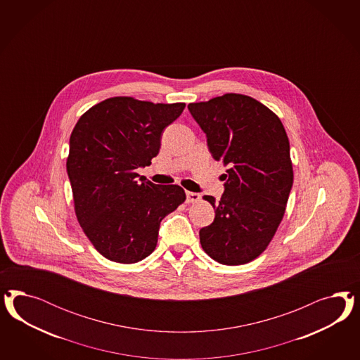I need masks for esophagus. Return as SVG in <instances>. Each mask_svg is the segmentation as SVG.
<instances>
[{
	"mask_svg": "<svg viewBox=\"0 0 360 360\" xmlns=\"http://www.w3.org/2000/svg\"><path fill=\"white\" fill-rule=\"evenodd\" d=\"M199 198H200V195H199L198 193H191V191H186V200H187L188 203H191V202H196V200H199Z\"/></svg>",
	"mask_w": 360,
	"mask_h": 360,
	"instance_id": "obj_1",
	"label": "esophagus"
}]
</instances>
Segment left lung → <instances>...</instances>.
<instances>
[{
    "instance_id": "8db88e82",
    "label": "left lung",
    "mask_w": 360,
    "mask_h": 360,
    "mask_svg": "<svg viewBox=\"0 0 360 360\" xmlns=\"http://www.w3.org/2000/svg\"><path fill=\"white\" fill-rule=\"evenodd\" d=\"M205 131L208 150L229 165L214 221L199 231L210 257L224 265L256 259L283 220L293 186L290 146L283 122L255 98L227 94L187 105Z\"/></svg>"
}]
</instances>
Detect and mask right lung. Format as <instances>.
Returning a JSON list of instances; mask_svg holds the SVG:
<instances>
[{"label":"right lung","mask_w":360,"mask_h":360,"mask_svg":"<svg viewBox=\"0 0 360 360\" xmlns=\"http://www.w3.org/2000/svg\"><path fill=\"white\" fill-rule=\"evenodd\" d=\"M185 103L110 98L79 119L70 137L67 174L77 218L105 259L133 264L155 248L161 220L185 202L176 185H154L136 173L152 164L165 128Z\"/></svg>","instance_id":"obj_1"}]
</instances>
